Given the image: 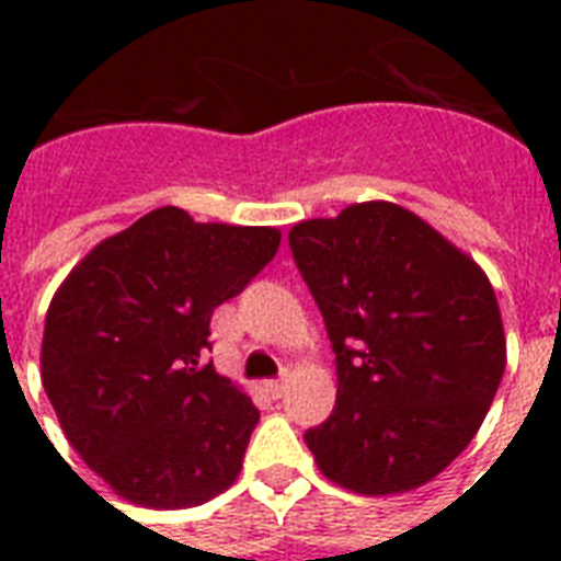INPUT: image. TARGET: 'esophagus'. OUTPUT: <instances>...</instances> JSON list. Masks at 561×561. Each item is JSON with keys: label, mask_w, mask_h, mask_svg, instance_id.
<instances>
[{"label": "esophagus", "mask_w": 561, "mask_h": 561, "mask_svg": "<svg viewBox=\"0 0 561 561\" xmlns=\"http://www.w3.org/2000/svg\"><path fill=\"white\" fill-rule=\"evenodd\" d=\"M264 390L271 392L273 399H279L282 392H285V378H271V381H264Z\"/></svg>", "instance_id": "obj_1"}]
</instances>
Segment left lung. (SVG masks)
Segmentation results:
<instances>
[{
  "label": "left lung",
  "mask_w": 561,
  "mask_h": 561,
  "mask_svg": "<svg viewBox=\"0 0 561 561\" xmlns=\"http://www.w3.org/2000/svg\"><path fill=\"white\" fill-rule=\"evenodd\" d=\"M288 244L337 364L332 416L306 431L317 466L360 495L422 486L471 443L504 378L486 273L383 201L302 220Z\"/></svg>",
  "instance_id": "1"
}]
</instances>
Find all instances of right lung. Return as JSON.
I'll list each match as a JSON object with an SVG mask.
<instances>
[{
	"mask_svg": "<svg viewBox=\"0 0 561 561\" xmlns=\"http://www.w3.org/2000/svg\"><path fill=\"white\" fill-rule=\"evenodd\" d=\"M279 238L162 206L66 276L46 314L43 387L66 439L116 495L180 510L238 478L259 408L203 355L211 311L264 271Z\"/></svg>",
	"mask_w": 561,
	"mask_h": 561,
	"instance_id": "right-lung-1",
	"label": "right lung"
}]
</instances>
